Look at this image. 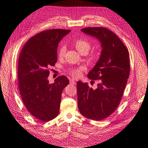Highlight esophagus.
<instances>
[{"instance_id":"obj_1","label":"esophagus","mask_w":148,"mask_h":148,"mask_svg":"<svg viewBox=\"0 0 148 148\" xmlns=\"http://www.w3.org/2000/svg\"><path fill=\"white\" fill-rule=\"evenodd\" d=\"M70 83L71 84H76V82L75 81L74 79H70Z\"/></svg>"}]
</instances>
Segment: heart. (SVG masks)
I'll return each mask as SVG.
<instances>
[{
	"instance_id": "obj_1",
	"label": "heart",
	"mask_w": 148,
	"mask_h": 148,
	"mask_svg": "<svg viewBox=\"0 0 148 148\" xmlns=\"http://www.w3.org/2000/svg\"><path fill=\"white\" fill-rule=\"evenodd\" d=\"M74 45L76 49L78 51L79 53L82 54L84 53H88V50L90 49V44L88 42L87 40L82 39H76ZM66 51V47L65 45L61 44L59 47L58 54V56L60 57H62L65 53ZM84 70V68L83 67H80L78 68H75L70 69L69 70L70 73L72 75V76L75 78H78L81 75V73L82 70Z\"/></svg>"
}]
</instances>
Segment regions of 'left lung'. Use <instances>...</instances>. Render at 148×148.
Returning a JSON list of instances; mask_svg holds the SVG:
<instances>
[{
	"mask_svg": "<svg viewBox=\"0 0 148 148\" xmlns=\"http://www.w3.org/2000/svg\"><path fill=\"white\" fill-rule=\"evenodd\" d=\"M82 32L101 44L100 56L88 78L100 79L95 89L87 82H77L78 106L81 115L93 120H103L120 104L129 76V54L115 34L103 27H88Z\"/></svg>",
	"mask_w": 148,
	"mask_h": 148,
	"instance_id": "left-lung-1",
	"label": "left lung"
}]
</instances>
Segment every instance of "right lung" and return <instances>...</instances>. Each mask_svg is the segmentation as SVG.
Segmentation results:
<instances>
[{"label":"right lung","instance_id":"right-lung-1","mask_svg":"<svg viewBox=\"0 0 148 148\" xmlns=\"http://www.w3.org/2000/svg\"><path fill=\"white\" fill-rule=\"evenodd\" d=\"M70 29H52L29 39L21 52L18 62L19 88L23 104L33 117L42 121L56 118L60 111L62 90L69 84L66 76L51 84L50 68L57 61V49Z\"/></svg>","mask_w":148,"mask_h":148}]
</instances>
